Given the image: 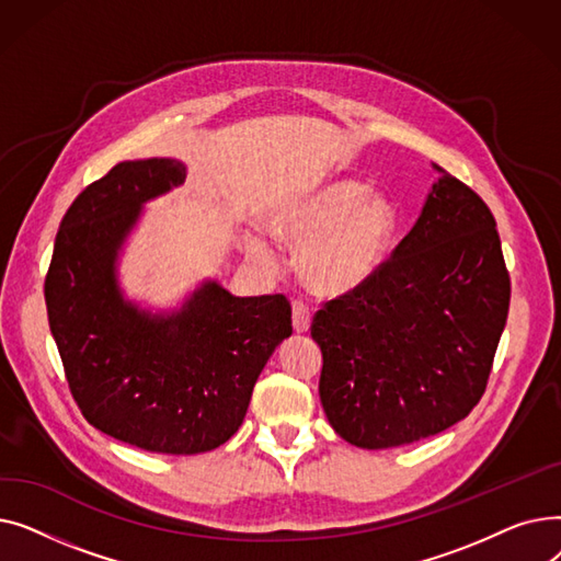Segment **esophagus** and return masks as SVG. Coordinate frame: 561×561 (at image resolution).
I'll list each match as a JSON object with an SVG mask.
<instances>
[{
    "instance_id": "esophagus-1",
    "label": "esophagus",
    "mask_w": 561,
    "mask_h": 561,
    "mask_svg": "<svg viewBox=\"0 0 561 561\" xmlns=\"http://www.w3.org/2000/svg\"><path fill=\"white\" fill-rule=\"evenodd\" d=\"M311 325V309L307 302L302 300H296L293 302V330H296L298 334L307 332Z\"/></svg>"
}]
</instances>
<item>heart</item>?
Instances as JSON below:
<instances>
[{"instance_id":"1","label":"heart","mask_w":561,"mask_h":561,"mask_svg":"<svg viewBox=\"0 0 561 561\" xmlns=\"http://www.w3.org/2000/svg\"><path fill=\"white\" fill-rule=\"evenodd\" d=\"M359 182H332L300 191L271 214L277 239L298 245V271L320 293H345L368 282L385 261L396 229L393 206L366 195ZM248 252L273 263V248L259 233L248 236Z\"/></svg>"}]
</instances>
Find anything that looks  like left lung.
<instances>
[{
	"label": "left lung",
	"mask_w": 561,
	"mask_h": 561,
	"mask_svg": "<svg viewBox=\"0 0 561 561\" xmlns=\"http://www.w3.org/2000/svg\"><path fill=\"white\" fill-rule=\"evenodd\" d=\"M362 286L316 311L320 402L347 444H414L466 419L486 391L512 284L493 214L457 176Z\"/></svg>",
	"instance_id": "1"
}]
</instances>
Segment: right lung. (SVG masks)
<instances>
[{"label": "right lung", "instance_id": "1", "mask_svg": "<svg viewBox=\"0 0 561 561\" xmlns=\"http://www.w3.org/2000/svg\"><path fill=\"white\" fill-rule=\"evenodd\" d=\"M184 176L174 159L113 165L70 204L45 277L49 330L83 419L163 455H197L229 440L265 362L293 332L279 293L236 298L206 282L170 316L123 300L117 250L142 202Z\"/></svg>", "mask_w": 561, "mask_h": 561}]
</instances>
